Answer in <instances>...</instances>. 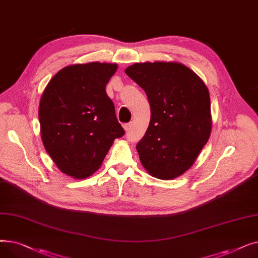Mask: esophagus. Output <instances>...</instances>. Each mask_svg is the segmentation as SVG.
Returning a JSON list of instances; mask_svg holds the SVG:
<instances>
[{"label": "esophagus", "mask_w": 258, "mask_h": 258, "mask_svg": "<svg viewBox=\"0 0 258 258\" xmlns=\"http://www.w3.org/2000/svg\"><path fill=\"white\" fill-rule=\"evenodd\" d=\"M123 128H124V131H125V132H128V131H130V128H131V124H130V123H125V124H123Z\"/></svg>", "instance_id": "obj_1"}]
</instances>
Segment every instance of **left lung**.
Instances as JSON below:
<instances>
[{
    "instance_id": "1",
    "label": "left lung",
    "mask_w": 258,
    "mask_h": 258,
    "mask_svg": "<svg viewBox=\"0 0 258 258\" xmlns=\"http://www.w3.org/2000/svg\"><path fill=\"white\" fill-rule=\"evenodd\" d=\"M125 73L146 93L151 121L137 144L143 167L153 177L172 180L196 162L212 126L206 85L177 61L136 62Z\"/></svg>"
}]
</instances>
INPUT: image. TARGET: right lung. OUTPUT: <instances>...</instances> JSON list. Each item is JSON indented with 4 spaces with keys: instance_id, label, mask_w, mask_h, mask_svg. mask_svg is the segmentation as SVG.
Returning a JSON list of instances; mask_svg holds the SVG:
<instances>
[{
    "instance_id": "add662e5",
    "label": "right lung",
    "mask_w": 258,
    "mask_h": 258,
    "mask_svg": "<svg viewBox=\"0 0 258 258\" xmlns=\"http://www.w3.org/2000/svg\"><path fill=\"white\" fill-rule=\"evenodd\" d=\"M117 63L67 66L54 75L39 101L40 136L58 169L86 179L100 166L116 138L124 135L105 86Z\"/></svg>"
}]
</instances>
